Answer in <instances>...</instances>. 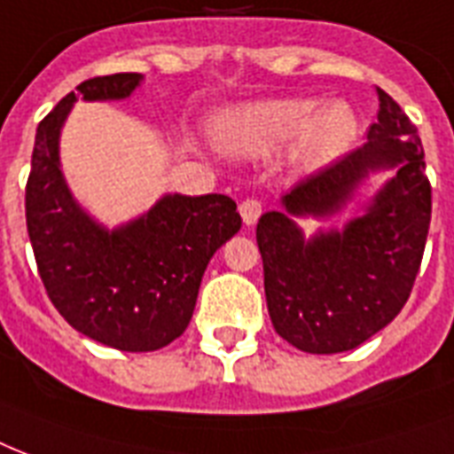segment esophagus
Masks as SVG:
<instances>
[{"instance_id": "obj_1", "label": "esophagus", "mask_w": 454, "mask_h": 454, "mask_svg": "<svg viewBox=\"0 0 454 454\" xmlns=\"http://www.w3.org/2000/svg\"><path fill=\"white\" fill-rule=\"evenodd\" d=\"M239 213L244 217L246 227H253V224L258 223L260 213H262V206H260L258 199H244V201L239 203Z\"/></svg>"}]
</instances>
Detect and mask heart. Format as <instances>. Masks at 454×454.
<instances>
[{
  "mask_svg": "<svg viewBox=\"0 0 454 454\" xmlns=\"http://www.w3.org/2000/svg\"><path fill=\"white\" fill-rule=\"evenodd\" d=\"M357 132V115L348 104L317 99H270L234 108L220 118V137L237 153L255 156L298 137V156L319 165L339 156Z\"/></svg>",
  "mask_w": 454,
  "mask_h": 454,
  "instance_id": "heart-1",
  "label": "heart"
}]
</instances>
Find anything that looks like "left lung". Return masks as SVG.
Returning <instances> with one entry per match:
<instances>
[{
	"instance_id": "1",
	"label": "left lung",
	"mask_w": 454,
	"mask_h": 454,
	"mask_svg": "<svg viewBox=\"0 0 454 454\" xmlns=\"http://www.w3.org/2000/svg\"><path fill=\"white\" fill-rule=\"evenodd\" d=\"M379 92L370 142L317 170L282 199L292 215H328L342 207L370 169L398 167L368 213L343 232L312 242L272 210L258 220L265 298L277 333L317 355L353 350L391 322L412 294L428 224L431 182L424 146L405 111Z\"/></svg>"
}]
</instances>
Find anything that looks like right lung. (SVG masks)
Returning a JSON list of instances; mask_svg holds the SVG:
<instances>
[{"instance_id":"1","label":"right lung","mask_w":454,"mask_h":454,"mask_svg":"<svg viewBox=\"0 0 454 454\" xmlns=\"http://www.w3.org/2000/svg\"><path fill=\"white\" fill-rule=\"evenodd\" d=\"M142 73L90 77L82 99H125ZM75 94L37 125L26 184V223L49 301L61 317L104 346L149 353L182 336L194 315L213 253L241 230L224 194L165 196L153 210L108 234L70 199L59 170V132Z\"/></svg>"}]
</instances>
